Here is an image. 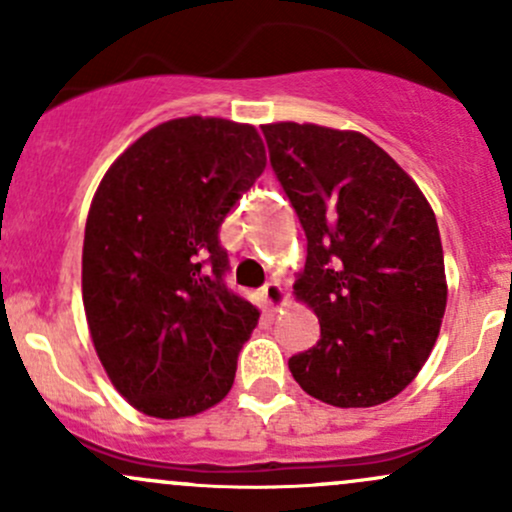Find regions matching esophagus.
Listing matches in <instances>:
<instances>
[{
	"instance_id": "esophagus-1",
	"label": "esophagus",
	"mask_w": 512,
	"mask_h": 512,
	"mask_svg": "<svg viewBox=\"0 0 512 512\" xmlns=\"http://www.w3.org/2000/svg\"><path fill=\"white\" fill-rule=\"evenodd\" d=\"M262 298H264V303H267L269 310H279L281 305L286 303V291H284V286H281L279 281H269V284H264Z\"/></svg>"
}]
</instances>
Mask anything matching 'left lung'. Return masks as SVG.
Masks as SVG:
<instances>
[{
    "instance_id": "left-lung-1",
    "label": "left lung",
    "mask_w": 512,
    "mask_h": 512,
    "mask_svg": "<svg viewBox=\"0 0 512 512\" xmlns=\"http://www.w3.org/2000/svg\"><path fill=\"white\" fill-rule=\"evenodd\" d=\"M262 134L308 238L293 289L320 320V342L289 358L291 375L332 407L383 404L416 378L443 322L436 214L366 134L298 122Z\"/></svg>"
}]
</instances>
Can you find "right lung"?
Masks as SVG:
<instances>
[{"instance_id":"right-lung-1","label":"right lung","mask_w":512,"mask_h":512,"mask_svg":"<svg viewBox=\"0 0 512 512\" xmlns=\"http://www.w3.org/2000/svg\"><path fill=\"white\" fill-rule=\"evenodd\" d=\"M264 166L255 127L192 115L149 129L103 175L81 291L96 354L134 409L182 419L231 390L260 310L223 281L219 228Z\"/></svg>"}]
</instances>
